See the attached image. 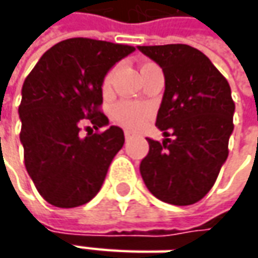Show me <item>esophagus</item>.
Masks as SVG:
<instances>
[{"label":"esophagus","instance_id":"esophagus-1","mask_svg":"<svg viewBox=\"0 0 258 258\" xmlns=\"http://www.w3.org/2000/svg\"><path fill=\"white\" fill-rule=\"evenodd\" d=\"M131 136H132V134H131L129 131H124V138H126V141H127V139H129Z\"/></svg>","mask_w":258,"mask_h":258}]
</instances>
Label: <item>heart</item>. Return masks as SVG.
Returning <instances> with one entry per match:
<instances>
[{"label":"heart","instance_id":"b5f03b06","mask_svg":"<svg viewBox=\"0 0 258 258\" xmlns=\"http://www.w3.org/2000/svg\"><path fill=\"white\" fill-rule=\"evenodd\" d=\"M152 63H145L141 70L146 69L148 66H151ZM116 75V67L110 69L106 76H104L103 82H102V90L103 93H109L110 92V87H112V82H113V77ZM152 114V110L149 106H146L144 103H139V102H131V100H124L117 103L113 107V119L126 129L129 131H139L145 123L149 120Z\"/></svg>","mask_w":258,"mask_h":258}]
</instances>
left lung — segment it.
I'll list each match as a JSON object with an SVG mask.
<instances>
[{
  "mask_svg": "<svg viewBox=\"0 0 258 258\" xmlns=\"http://www.w3.org/2000/svg\"><path fill=\"white\" fill-rule=\"evenodd\" d=\"M138 50L161 66L165 76L155 123L165 139L148 138L149 152L141 162V175L164 203H198L213 188L228 156L235 110L230 85L191 45H138Z\"/></svg>",
  "mask_w": 258,
  "mask_h": 258,
  "instance_id": "obj_1",
  "label": "left lung"
}]
</instances>
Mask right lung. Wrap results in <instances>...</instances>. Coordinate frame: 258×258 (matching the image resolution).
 Returning <instances> with one entry per match:
<instances>
[{
    "label": "right lung",
    "instance_id": "add662e5",
    "mask_svg": "<svg viewBox=\"0 0 258 258\" xmlns=\"http://www.w3.org/2000/svg\"><path fill=\"white\" fill-rule=\"evenodd\" d=\"M132 51V45L69 38L47 50L24 80L18 113L25 169L48 204L75 208L100 191L123 131L110 126L80 138V124L87 120L96 131L109 124L100 112L102 82Z\"/></svg>",
    "mask_w": 258,
    "mask_h": 258
}]
</instances>
